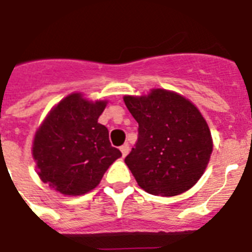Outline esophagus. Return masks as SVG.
I'll list each match as a JSON object with an SVG mask.
<instances>
[{"mask_svg":"<svg viewBox=\"0 0 252 252\" xmlns=\"http://www.w3.org/2000/svg\"><path fill=\"white\" fill-rule=\"evenodd\" d=\"M120 151H122L123 157H126V155H128V153H129V145L128 144H124L122 147H120Z\"/></svg>","mask_w":252,"mask_h":252,"instance_id":"1","label":"esophagus"}]
</instances>
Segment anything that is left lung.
Returning <instances> with one entry per match:
<instances>
[{
    "label": "left lung",
    "instance_id": "obj_1",
    "mask_svg": "<svg viewBox=\"0 0 252 252\" xmlns=\"http://www.w3.org/2000/svg\"><path fill=\"white\" fill-rule=\"evenodd\" d=\"M123 99L138 123V140L124 160L138 186L160 197L193 188L214 149L208 124L197 106L167 89Z\"/></svg>",
    "mask_w": 252,
    "mask_h": 252
}]
</instances>
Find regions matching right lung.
Masks as SVG:
<instances>
[{
	"label": "right lung",
	"mask_w": 252,
	"mask_h": 252,
	"mask_svg": "<svg viewBox=\"0 0 252 252\" xmlns=\"http://www.w3.org/2000/svg\"><path fill=\"white\" fill-rule=\"evenodd\" d=\"M107 101L71 93L50 110L36 130L32 155L41 181L63 195H83L101 183L122 157L98 123Z\"/></svg>",
	"instance_id": "1"
}]
</instances>
